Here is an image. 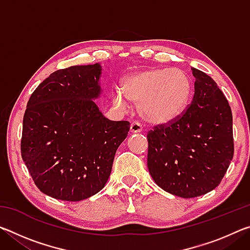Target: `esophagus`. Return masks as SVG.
Here are the masks:
<instances>
[{
    "mask_svg": "<svg viewBox=\"0 0 250 250\" xmlns=\"http://www.w3.org/2000/svg\"><path fill=\"white\" fill-rule=\"evenodd\" d=\"M141 131H142L141 124H139L138 121H134V122H132V124H131V125H130V132L131 133H139V132H141Z\"/></svg>",
    "mask_w": 250,
    "mask_h": 250,
    "instance_id": "34e87169",
    "label": "esophagus"
}]
</instances>
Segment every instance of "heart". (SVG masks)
<instances>
[{
  "label": "heart",
  "mask_w": 250,
  "mask_h": 250,
  "mask_svg": "<svg viewBox=\"0 0 250 250\" xmlns=\"http://www.w3.org/2000/svg\"><path fill=\"white\" fill-rule=\"evenodd\" d=\"M192 92L188 73L177 68H151L131 74L124 82V92L116 90L113 101L122 109L128 100L140 104V112L146 121L163 125L183 113Z\"/></svg>",
  "instance_id": "obj_1"
}]
</instances>
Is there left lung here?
Here are the masks:
<instances>
[{
  "instance_id": "obj_1",
  "label": "left lung",
  "mask_w": 250,
  "mask_h": 250,
  "mask_svg": "<svg viewBox=\"0 0 250 250\" xmlns=\"http://www.w3.org/2000/svg\"><path fill=\"white\" fill-rule=\"evenodd\" d=\"M194 97L183 113L147 132V167L161 188L192 198L218 186L234 156L229 104L211 77L192 68Z\"/></svg>"
}]
</instances>
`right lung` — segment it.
I'll return each instance as SVG.
<instances>
[{
    "instance_id": "obj_1",
    "label": "right lung",
    "mask_w": 250,
    "mask_h": 250,
    "mask_svg": "<svg viewBox=\"0 0 250 250\" xmlns=\"http://www.w3.org/2000/svg\"><path fill=\"white\" fill-rule=\"evenodd\" d=\"M99 64L54 71L29 98L21 152L34 183L56 200L78 202L107 183L129 121H111L94 99L101 94Z\"/></svg>"
}]
</instances>
